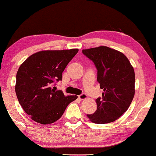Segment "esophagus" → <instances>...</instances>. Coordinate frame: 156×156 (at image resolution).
<instances>
[{
    "instance_id": "obj_1",
    "label": "esophagus",
    "mask_w": 156,
    "mask_h": 156,
    "mask_svg": "<svg viewBox=\"0 0 156 156\" xmlns=\"http://www.w3.org/2000/svg\"><path fill=\"white\" fill-rule=\"evenodd\" d=\"M78 98H79L80 99H81V100H83V99H85L87 98V95H86L85 93H82V94H80L79 96H78Z\"/></svg>"
}]
</instances>
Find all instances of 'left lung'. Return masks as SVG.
<instances>
[{"instance_id":"1","label":"left lung","mask_w":156,"mask_h":156,"mask_svg":"<svg viewBox=\"0 0 156 156\" xmlns=\"http://www.w3.org/2000/svg\"><path fill=\"white\" fill-rule=\"evenodd\" d=\"M82 53L94 64L97 81L104 91L96 99L97 110L87 117L95 123L113 122L128 110L134 98V68L124 54L107 46L84 49Z\"/></svg>"}]
</instances>
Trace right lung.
<instances>
[{
    "mask_svg": "<svg viewBox=\"0 0 156 156\" xmlns=\"http://www.w3.org/2000/svg\"><path fill=\"white\" fill-rule=\"evenodd\" d=\"M76 48L42 51L30 56L16 73L15 91L24 112L35 122L49 124L57 121L65 109L78 97H65L56 83L78 53Z\"/></svg>",
    "mask_w": 156,
    "mask_h": 156,
    "instance_id": "1",
    "label": "right lung"
}]
</instances>
